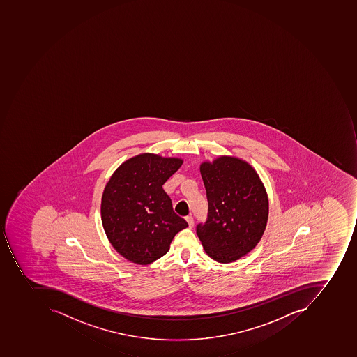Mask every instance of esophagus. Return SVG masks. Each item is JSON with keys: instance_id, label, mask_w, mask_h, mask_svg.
I'll use <instances>...</instances> for the list:
<instances>
[{"instance_id": "obj_1", "label": "esophagus", "mask_w": 357, "mask_h": 357, "mask_svg": "<svg viewBox=\"0 0 357 357\" xmlns=\"http://www.w3.org/2000/svg\"><path fill=\"white\" fill-rule=\"evenodd\" d=\"M185 220H187L188 224H189V227H192L193 224H195V221H193L192 215L185 216Z\"/></svg>"}]
</instances>
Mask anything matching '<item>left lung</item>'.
<instances>
[{"mask_svg":"<svg viewBox=\"0 0 357 357\" xmlns=\"http://www.w3.org/2000/svg\"><path fill=\"white\" fill-rule=\"evenodd\" d=\"M208 218L197 235L210 257L227 264L246 255L263 236L268 198L257 172L235 157L222 156L200 167Z\"/></svg>","mask_w":357,"mask_h":357,"instance_id":"8db88e82","label":"left lung"}]
</instances>
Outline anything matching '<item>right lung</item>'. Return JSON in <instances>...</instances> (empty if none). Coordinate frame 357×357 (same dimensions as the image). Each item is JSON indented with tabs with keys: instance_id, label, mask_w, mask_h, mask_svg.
<instances>
[{
	"instance_id": "obj_1",
	"label": "right lung",
	"mask_w": 357,
	"mask_h": 357,
	"mask_svg": "<svg viewBox=\"0 0 357 357\" xmlns=\"http://www.w3.org/2000/svg\"><path fill=\"white\" fill-rule=\"evenodd\" d=\"M181 165L179 158L138 155L123 162L107 183L102 224L113 248L130 261L153 263L168 252L174 235L188 227L162 189Z\"/></svg>"
}]
</instances>
